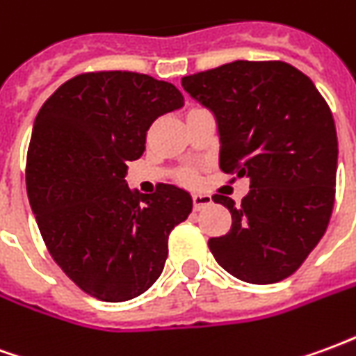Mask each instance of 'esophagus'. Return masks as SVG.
<instances>
[{
    "mask_svg": "<svg viewBox=\"0 0 356 356\" xmlns=\"http://www.w3.org/2000/svg\"><path fill=\"white\" fill-rule=\"evenodd\" d=\"M211 204V196L208 194H194L193 196V206L194 209H202Z\"/></svg>",
    "mask_w": 356,
    "mask_h": 356,
    "instance_id": "esophagus-1",
    "label": "esophagus"
}]
</instances>
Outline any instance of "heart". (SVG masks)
Instances as JSON below:
<instances>
[{"mask_svg": "<svg viewBox=\"0 0 356 356\" xmlns=\"http://www.w3.org/2000/svg\"><path fill=\"white\" fill-rule=\"evenodd\" d=\"M194 108H198V106H194ZM191 110H193V108H191ZM181 181H183V183H186V185H194V183L198 181V175H196V171L186 170V171H183V173H181Z\"/></svg>", "mask_w": 356, "mask_h": 356, "instance_id": "obj_1", "label": "heart"}]
</instances>
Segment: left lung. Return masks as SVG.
<instances>
[{
  "label": "left lung",
  "mask_w": 356,
  "mask_h": 356,
  "mask_svg": "<svg viewBox=\"0 0 356 356\" xmlns=\"http://www.w3.org/2000/svg\"><path fill=\"white\" fill-rule=\"evenodd\" d=\"M181 83L216 114L221 170L250 177L240 206L213 194L232 225L209 238V250L238 280L280 282L321 242L334 209L337 135L328 102L282 60H234Z\"/></svg>",
  "instance_id": "8db88e82"
}]
</instances>
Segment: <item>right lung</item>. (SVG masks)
Returning <instances> with one entry per match:
<instances>
[{
    "label": "right lung",
    "mask_w": 356,
    "mask_h": 356,
    "mask_svg": "<svg viewBox=\"0 0 356 356\" xmlns=\"http://www.w3.org/2000/svg\"><path fill=\"white\" fill-rule=\"evenodd\" d=\"M173 83L139 72H86L38 112L26 156V191L51 257L101 301H127L160 278L173 227L191 194L160 183L139 194L127 163L145 152L156 118L183 106Z\"/></svg>",
    "instance_id": "right-lung-1"
}]
</instances>
